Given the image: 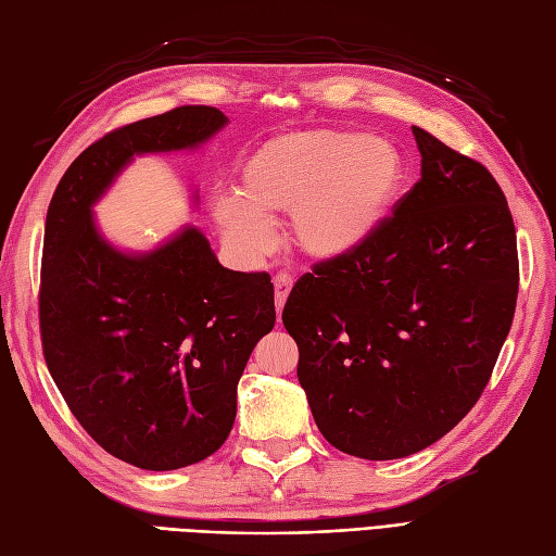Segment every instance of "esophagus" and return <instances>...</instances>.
<instances>
[{
	"instance_id": "34e87169",
	"label": "esophagus",
	"mask_w": 556,
	"mask_h": 556,
	"mask_svg": "<svg viewBox=\"0 0 556 556\" xmlns=\"http://www.w3.org/2000/svg\"><path fill=\"white\" fill-rule=\"evenodd\" d=\"M292 290V278L288 274H278L274 278V296H276V308H278V315L285 306V302H288V294Z\"/></svg>"
}]
</instances>
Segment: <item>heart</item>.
<instances>
[{"instance_id": "b5f03b06", "label": "heart", "mask_w": 556, "mask_h": 556, "mask_svg": "<svg viewBox=\"0 0 556 556\" xmlns=\"http://www.w3.org/2000/svg\"><path fill=\"white\" fill-rule=\"evenodd\" d=\"M402 163L377 138L337 130L288 132L268 140L243 166V197L219 191L215 219L245 257L276 248L268 217L294 213L296 245L315 260H339L377 231L393 203Z\"/></svg>"}]
</instances>
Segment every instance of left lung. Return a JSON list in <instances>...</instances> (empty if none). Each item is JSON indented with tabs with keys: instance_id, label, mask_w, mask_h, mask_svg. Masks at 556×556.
I'll return each mask as SVG.
<instances>
[{
	"instance_id": "1",
	"label": "left lung",
	"mask_w": 556,
	"mask_h": 556,
	"mask_svg": "<svg viewBox=\"0 0 556 556\" xmlns=\"http://www.w3.org/2000/svg\"><path fill=\"white\" fill-rule=\"evenodd\" d=\"M421 179L367 241L304 274L282 308L315 426L339 452L404 458L460 424L513 327L519 257L482 163L412 126Z\"/></svg>"
}]
</instances>
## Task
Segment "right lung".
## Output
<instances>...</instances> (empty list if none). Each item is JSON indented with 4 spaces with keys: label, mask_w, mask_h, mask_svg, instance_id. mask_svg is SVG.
<instances>
[{
    "label": "right lung",
    "mask_w": 556,
    "mask_h": 556,
    "mask_svg": "<svg viewBox=\"0 0 556 556\" xmlns=\"http://www.w3.org/2000/svg\"><path fill=\"white\" fill-rule=\"evenodd\" d=\"M217 108L182 104L102 135L72 161L47 213L41 351L81 428L142 470L213 456L236 418V386L276 325L271 276L224 268L199 229L149 254L102 241L91 205L132 154L205 142Z\"/></svg>",
    "instance_id": "1"
}]
</instances>
